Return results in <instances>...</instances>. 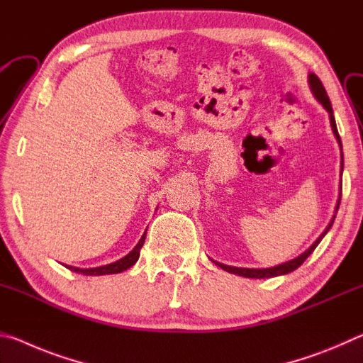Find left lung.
<instances>
[{"instance_id": "left-lung-1", "label": "left lung", "mask_w": 363, "mask_h": 363, "mask_svg": "<svg viewBox=\"0 0 363 363\" xmlns=\"http://www.w3.org/2000/svg\"><path fill=\"white\" fill-rule=\"evenodd\" d=\"M309 86H311V91H312V94H314L315 99L320 102L322 106L325 107V110H327V112H328L330 123H331V130H333V134H335V138L337 140V144H340V147H341V138H340V134H337V128H336V121H335V116H333V108H331V102H330L328 96H327V91H325L322 82H320V79H318V77L315 75V73H309ZM341 149H342V147H341ZM341 158H342V152H341ZM341 171H342V160H341ZM337 208H340V201H337L336 211H337ZM333 220H335V216H333V219H331V223L328 224L327 229L322 232V235L318 237L314 243H312L311 248H307L303 255H299L298 257H294V259L286 261V262H281V264H279V266H274V267H269V269H247V267L225 266V264H220V262H216V261H214V264H216V266H219L220 269H224L225 272H230V274H235V275H242V277H248V279H270V277H279V275L290 274V272H293V270H296L301 266V264H303L307 259V257H309V255L312 253V251L317 248V245L320 243V240L325 237V233H327L330 230V227L333 225Z\"/></svg>"}]
</instances>
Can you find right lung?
Segmentation results:
<instances>
[{
  "mask_svg": "<svg viewBox=\"0 0 363 363\" xmlns=\"http://www.w3.org/2000/svg\"><path fill=\"white\" fill-rule=\"evenodd\" d=\"M147 232V230H145ZM145 232L144 235L140 237L139 243L136 247L133 248V251H130L125 257H121V259L115 261L112 264H107V266H101V267H91V269H79V267H73V266H65L67 269L73 270V272L77 274H83V275H108V274H120L123 270L130 269L131 266L136 264V261L139 259V255H140V248H143V245L145 242Z\"/></svg>",
  "mask_w": 363,
  "mask_h": 363,
  "instance_id": "add662e5",
  "label": "right lung"
}]
</instances>
